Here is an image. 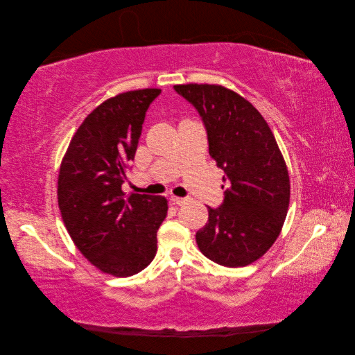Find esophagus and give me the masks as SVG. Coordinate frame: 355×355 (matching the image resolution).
Here are the masks:
<instances>
[{"mask_svg": "<svg viewBox=\"0 0 355 355\" xmlns=\"http://www.w3.org/2000/svg\"><path fill=\"white\" fill-rule=\"evenodd\" d=\"M171 201H173L175 204H178V206H182V204H185L188 200L187 198H182V197H171Z\"/></svg>", "mask_w": 355, "mask_h": 355, "instance_id": "1", "label": "esophagus"}]
</instances>
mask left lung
I'll list each match as a JSON object with an SVG mask.
<instances>
[{"label": "left lung", "instance_id": "8db88e82", "mask_svg": "<svg viewBox=\"0 0 355 355\" xmlns=\"http://www.w3.org/2000/svg\"><path fill=\"white\" fill-rule=\"evenodd\" d=\"M207 130L209 154L228 180L223 202L209 209L196 240L223 266H245L263 256L282 232L290 201L286 161L265 118L243 96L218 84H179Z\"/></svg>", "mask_w": 355, "mask_h": 355}]
</instances>
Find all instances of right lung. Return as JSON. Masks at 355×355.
Here are the masks:
<instances>
[{"mask_svg": "<svg viewBox=\"0 0 355 355\" xmlns=\"http://www.w3.org/2000/svg\"><path fill=\"white\" fill-rule=\"evenodd\" d=\"M159 89L125 92L93 110L71 139L58 201L73 244L102 272L130 277L153 262L167 200L121 189L149 105Z\"/></svg>", "mask_w": 355, "mask_h": 355, "instance_id": "right-lung-1", "label": "right lung"}]
</instances>
